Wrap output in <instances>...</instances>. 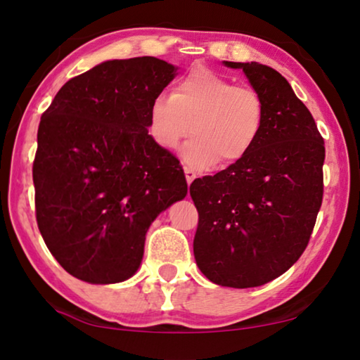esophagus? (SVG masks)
Returning a JSON list of instances; mask_svg holds the SVG:
<instances>
[{
	"mask_svg": "<svg viewBox=\"0 0 360 360\" xmlns=\"http://www.w3.org/2000/svg\"><path fill=\"white\" fill-rule=\"evenodd\" d=\"M184 173H186L187 184H192V181L197 178V173H195L191 167H184Z\"/></svg>",
	"mask_w": 360,
	"mask_h": 360,
	"instance_id": "obj_1",
	"label": "esophagus"
}]
</instances>
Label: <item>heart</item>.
<instances>
[{
	"label": "heart",
	"instance_id": "b5f03b06",
	"mask_svg": "<svg viewBox=\"0 0 360 360\" xmlns=\"http://www.w3.org/2000/svg\"><path fill=\"white\" fill-rule=\"evenodd\" d=\"M182 160L192 168H208L221 160L233 165L257 143L265 124V101L257 90L236 85L210 68H193L174 82L172 95L150 101L148 129L163 149H174L188 135Z\"/></svg>",
	"mask_w": 360,
	"mask_h": 360
}]
</instances>
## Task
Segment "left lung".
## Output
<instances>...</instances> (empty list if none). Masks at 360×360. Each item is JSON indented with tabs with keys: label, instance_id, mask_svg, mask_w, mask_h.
<instances>
[{
	"label": "left lung",
	"instance_id": "1",
	"mask_svg": "<svg viewBox=\"0 0 360 360\" xmlns=\"http://www.w3.org/2000/svg\"><path fill=\"white\" fill-rule=\"evenodd\" d=\"M224 63L245 71L262 95L265 124L243 160L191 184L193 255L210 281L246 289L281 276L307 249L324 193L326 148L311 112L276 70Z\"/></svg>",
	"mask_w": 360,
	"mask_h": 360
}]
</instances>
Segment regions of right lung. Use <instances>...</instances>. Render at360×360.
<instances>
[{"mask_svg":"<svg viewBox=\"0 0 360 360\" xmlns=\"http://www.w3.org/2000/svg\"><path fill=\"white\" fill-rule=\"evenodd\" d=\"M176 70L155 57L109 60L70 79L42 114L36 221L77 279L112 284L135 275L149 225L187 195L179 160L148 130L150 101Z\"/></svg>","mask_w":360,"mask_h":360,"instance_id":"add662e5","label":"right lung"}]
</instances>
